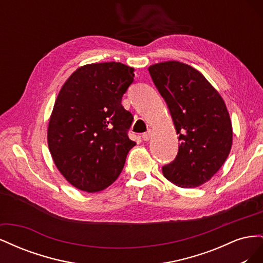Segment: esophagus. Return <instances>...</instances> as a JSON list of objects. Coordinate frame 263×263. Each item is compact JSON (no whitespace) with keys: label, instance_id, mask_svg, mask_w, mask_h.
Segmentation results:
<instances>
[{"label":"esophagus","instance_id":"1","mask_svg":"<svg viewBox=\"0 0 263 263\" xmlns=\"http://www.w3.org/2000/svg\"><path fill=\"white\" fill-rule=\"evenodd\" d=\"M151 136H153V132H151V129H149L148 132L142 134V139H144L145 141H148L151 138Z\"/></svg>","mask_w":263,"mask_h":263}]
</instances>
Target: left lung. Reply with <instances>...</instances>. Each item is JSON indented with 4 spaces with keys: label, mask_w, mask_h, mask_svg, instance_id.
<instances>
[{
    "label": "left lung",
    "mask_w": 263,
    "mask_h": 263,
    "mask_svg": "<svg viewBox=\"0 0 263 263\" xmlns=\"http://www.w3.org/2000/svg\"><path fill=\"white\" fill-rule=\"evenodd\" d=\"M168 104L179 135L174 160L162 173L180 187H197L224 164L233 144V126L224 100L206 78L186 63L164 61L148 68Z\"/></svg>",
    "instance_id": "8db88e82"
}]
</instances>
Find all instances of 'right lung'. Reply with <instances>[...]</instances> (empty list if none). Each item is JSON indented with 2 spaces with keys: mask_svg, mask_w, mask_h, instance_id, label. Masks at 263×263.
<instances>
[{
  "mask_svg": "<svg viewBox=\"0 0 263 263\" xmlns=\"http://www.w3.org/2000/svg\"><path fill=\"white\" fill-rule=\"evenodd\" d=\"M134 77V68L121 62L89 63L59 91L47 140L55 166L74 187L99 192L121 174L136 145L127 135L134 117L122 105Z\"/></svg>",
  "mask_w": 263,
  "mask_h": 263,
  "instance_id": "obj_1",
  "label": "right lung"
}]
</instances>
